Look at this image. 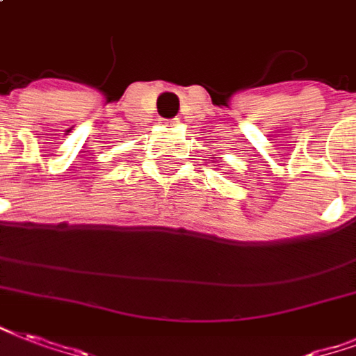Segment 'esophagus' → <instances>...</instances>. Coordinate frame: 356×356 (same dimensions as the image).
<instances>
[{
    "instance_id": "esophagus-1",
    "label": "esophagus",
    "mask_w": 356,
    "mask_h": 356,
    "mask_svg": "<svg viewBox=\"0 0 356 356\" xmlns=\"http://www.w3.org/2000/svg\"><path fill=\"white\" fill-rule=\"evenodd\" d=\"M175 122H177V118H164V120H162V124L164 126H173Z\"/></svg>"
}]
</instances>
